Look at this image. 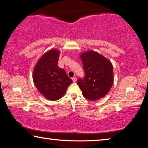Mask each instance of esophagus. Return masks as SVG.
I'll return each mask as SVG.
<instances>
[{"mask_svg":"<svg viewBox=\"0 0 148 148\" xmlns=\"http://www.w3.org/2000/svg\"><path fill=\"white\" fill-rule=\"evenodd\" d=\"M72 81H73V82H76V80H77V78H76V77H73L72 78Z\"/></svg>","mask_w":148,"mask_h":148,"instance_id":"obj_1","label":"esophagus"}]
</instances>
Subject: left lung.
<instances>
[{"mask_svg":"<svg viewBox=\"0 0 148 148\" xmlns=\"http://www.w3.org/2000/svg\"><path fill=\"white\" fill-rule=\"evenodd\" d=\"M85 76L77 79V84L85 98L95 101L104 97L114 83L113 66L101 54L89 51L81 56Z\"/></svg>","mask_w":148,"mask_h":148,"instance_id":"obj_1","label":"left lung"}]
</instances>
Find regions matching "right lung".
<instances>
[{
	"label": "right lung",
	"instance_id": "1",
	"mask_svg": "<svg viewBox=\"0 0 148 148\" xmlns=\"http://www.w3.org/2000/svg\"><path fill=\"white\" fill-rule=\"evenodd\" d=\"M59 51L51 49L42 56L35 66L33 81L38 91L46 99L57 101L63 96L72 80L58 66Z\"/></svg>",
	"mask_w": 148,
	"mask_h": 148
}]
</instances>
